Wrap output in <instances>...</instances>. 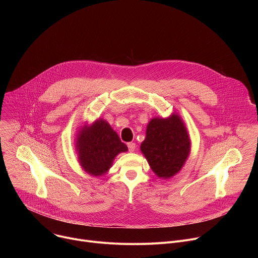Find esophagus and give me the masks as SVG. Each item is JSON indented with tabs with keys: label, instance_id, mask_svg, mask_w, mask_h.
Instances as JSON below:
<instances>
[{
	"label": "esophagus",
	"instance_id": "1",
	"mask_svg": "<svg viewBox=\"0 0 258 258\" xmlns=\"http://www.w3.org/2000/svg\"><path fill=\"white\" fill-rule=\"evenodd\" d=\"M127 145V148H128V151L130 152H134L135 151V149H136V144L135 143H127L126 144Z\"/></svg>",
	"mask_w": 258,
	"mask_h": 258
}]
</instances>
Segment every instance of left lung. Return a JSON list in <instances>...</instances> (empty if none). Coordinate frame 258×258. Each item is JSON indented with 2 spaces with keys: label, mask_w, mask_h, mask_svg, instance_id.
<instances>
[{
  "label": "left lung",
  "mask_w": 258,
  "mask_h": 258,
  "mask_svg": "<svg viewBox=\"0 0 258 258\" xmlns=\"http://www.w3.org/2000/svg\"><path fill=\"white\" fill-rule=\"evenodd\" d=\"M141 151L159 177L174 175L190 152L189 135L179 116L153 118L147 126Z\"/></svg>",
  "instance_id": "8db88e82"
}]
</instances>
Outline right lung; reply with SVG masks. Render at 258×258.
<instances>
[{
    "mask_svg": "<svg viewBox=\"0 0 258 258\" xmlns=\"http://www.w3.org/2000/svg\"><path fill=\"white\" fill-rule=\"evenodd\" d=\"M78 137L80 163L92 175L105 173L111 167L115 156L127 150L118 135L102 119H98L90 127L85 126Z\"/></svg>",
    "mask_w": 258,
    "mask_h": 258,
    "instance_id": "1",
    "label": "right lung"
}]
</instances>
